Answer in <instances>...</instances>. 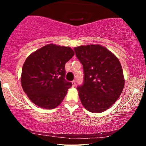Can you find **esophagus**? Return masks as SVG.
Masks as SVG:
<instances>
[{"mask_svg":"<svg viewBox=\"0 0 146 146\" xmlns=\"http://www.w3.org/2000/svg\"><path fill=\"white\" fill-rule=\"evenodd\" d=\"M75 85H76V82H75V80H73V81H72V86H73V87H75Z\"/></svg>","mask_w":146,"mask_h":146,"instance_id":"obj_1","label":"esophagus"}]
</instances>
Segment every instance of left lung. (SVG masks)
<instances>
[{
	"mask_svg": "<svg viewBox=\"0 0 146 146\" xmlns=\"http://www.w3.org/2000/svg\"><path fill=\"white\" fill-rule=\"evenodd\" d=\"M74 50L84 74L83 85L77 87L81 103L90 112L104 111L119 98L124 87L120 61L98 44L78 46Z\"/></svg>",
	"mask_w": 146,
	"mask_h": 146,
	"instance_id": "left-lung-1",
	"label": "left lung"
}]
</instances>
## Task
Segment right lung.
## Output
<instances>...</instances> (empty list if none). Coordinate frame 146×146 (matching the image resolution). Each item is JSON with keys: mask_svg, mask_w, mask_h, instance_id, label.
<instances>
[{"mask_svg": "<svg viewBox=\"0 0 146 146\" xmlns=\"http://www.w3.org/2000/svg\"><path fill=\"white\" fill-rule=\"evenodd\" d=\"M74 54L70 47L49 44L28 56L21 82L32 102L48 110L60 105L72 86V83L65 80V64Z\"/></svg>", "mask_w": 146, "mask_h": 146, "instance_id": "1", "label": "right lung"}]
</instances>
